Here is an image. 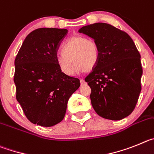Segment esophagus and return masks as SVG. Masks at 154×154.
Masks as SVG:
<instances>
[{
  "instance_id": "esophagus-1",
  "label": "esophagus",
  "mask_w": 154,
  "mask_h": 154,
  "mask_svg": "<svg viewBox=\"0 0 154 154\" xmlns=\"http://www.w3.org/2000/svg\"><path fill=\"white\" fill-rule=\"evenodd\" d=\"M86 84H87V83L85 82V80H80V85L84 86V85H85Z\"/></svg>"
}]
</instances>
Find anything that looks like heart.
<instances>
[{
    "label": "heart",
    "mask_w": 154,
    "mask_h": 154,
    "mask_svg": "<svg viewBox=\"0 0 154 154\" xmlns=\"http://www.w3.org/2000/svg\"><path fill=\"white\" fill-rule=\"evenodd\" d=\"M99 56V48L94 40L77 35L65 41L61 48V54L57 58V63L63 74L70 75L74 71L73 63L79 71L89 72L97 66Z\"/></svg>",
    "instance_id": "b5f03b06"
}]
</instances>
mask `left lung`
I'll return each instance as SVG.
<instances>
[{
  "label": "left lung",
  "instance_id": "obj_1",
  "mask_svg": "<svg viewBox=\"0 0 154 154\" xmlns=\"http://www.w3.org/2000/svg\"><path fill=\"white\" fill-rule=\"evenodd\" d=\"M97 44L99 60L85 78L93 108L99 116L120 120L131 114L141 91L140 55L127 33L106 23L79 29Z\"/></svg>",
  "mask_w": 154,
  "mask_h": 154
}]
</instances>
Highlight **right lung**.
<instances>
[{"mask_svg": "<svg viewBox=\"0 0 154 154\" xmlns=\"http://www.w3.org/2000/svg\"><path fill=\"white\" fill-rule=\"evenodd\" d=\"M67 29L39 28L27 36L14 60L17 100L34 124L52 127L62 121L79 79L63 74L57 52Z\"/></svg>", "mask_w": 154, "mask_h": 154, "instance_id": "obj_1", "label": "right lung"}]
</instances>
